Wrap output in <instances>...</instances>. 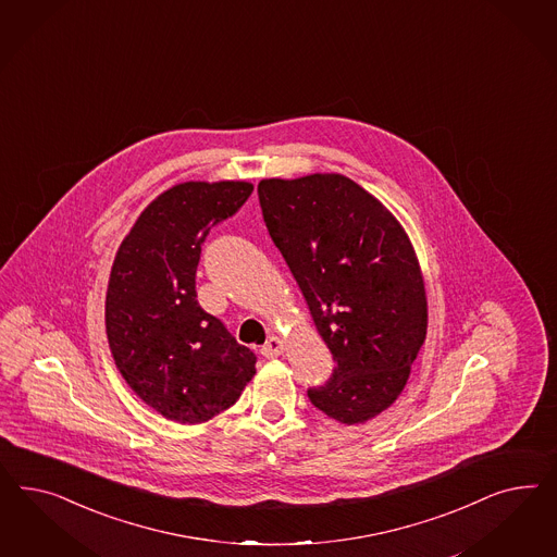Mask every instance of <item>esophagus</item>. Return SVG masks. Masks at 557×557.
<instances>
[{
    "mask_svg": "<svg viewBox=\"0 0 557 557\" xmlns=\"http://www.w3.org/2000/svg\"><path fill=\"white\" fill-rule=\"evenodd\" d=\"M284 349H286V345H284L282 338L270 337L268 338V343L261 347V355L268 357V359H273V357L284 354Z\"/></svg>",
    "mask_w": 557,
    "mask_h": 557,
    "instance_id": "1",
    "label": "esophagus"
}]
</instances>
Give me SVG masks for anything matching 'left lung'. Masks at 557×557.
<instances>
[{"label":"left lung","mask_w":557,"mask_h":557,"mask_svg":"<svg viewBox=\"0 0 557 557\" xmlns=\"http://www.w3.org/2000/svg\"><path fill=\"white\" fill-rule=\"evenodd\" d=\"M271 240L335 359L308 389L329 419L363 424L398 400L426 338V292L403 224L341 173L261 180Z\"/></svg>","instance_id":"8db88e82"}]
</instances>
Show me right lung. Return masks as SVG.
<instances>
[{
	"instance_id": "1",
	"label": "right lung",
	"mask_w": 557,
	"mask_h": 557,
	"mask_svg": "<svg viewBox=\"0 0 557 557\" xmlns=\"http://www.w3.org/2000/svg\"><path fill=\"white\" fill-rule=\"evenodd\" d=\"M253 191L249 182H184L159 194L120 243L106 292V335L122 377L168 421L200 424L236 403L251 349L203 312L202 243Z\"/></svg>"
}]
</instances>
